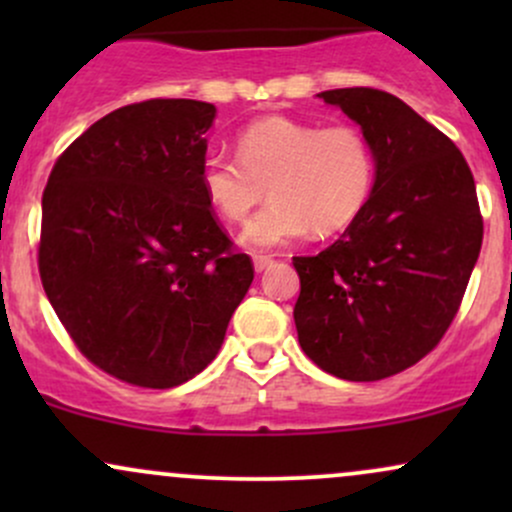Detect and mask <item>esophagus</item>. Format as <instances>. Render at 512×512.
Segmentation results:
<instances>
[{"mask_svg": "<svg viewBox=\"0 0 512 512\" xmlns=\"http://www.w3.org/2000/svg\"><path fill=\"white\" fill-rule=\"evenodd\" d=\"M274 264V260L272 257H267V255H260V257H255V272L257 274H262L264 269H269Z\"/></svg>", "mask_w": 512, "mask_h": 512, "instance_id": "esophagus-1", "label": "esophagus"}]
</instances>
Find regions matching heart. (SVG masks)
Here are the masks:
<instances>
[{
  "instance_id": "heart-1",
  "label": "heart",
  "mask_w": 512,
  "mask_h": 512,
  "mask_svg": "<svg viewBox=\"0 0 512 512\" xmlns=\"http://www.w3.org/2000/svg\"><path fill=\"white\" fill-rule=\"evenodd\" d=\"M375 156L366 134L351 125L320 127L293 117H262L240 132L238 161L209 154L199 187L226 221L240 223L269 192L240 233L250 250H269L317 233L342 231L366 207Z\"/></svg>"
}]
</instances>
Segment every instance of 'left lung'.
<instances>
[{
  "mask_svg": "<svg viewBox=\"0 0 512 512\" xmlns=\"http://www.w3.org/2000/svg\"><path fill=\"white\" fill-rule=\"evenodd\" d=\"M317 98L366 134L375 180L337 243L293 257V320L322 370L373 383L421 361L450 327L484 238L477 187L460 149L392 93L334 88Z\"/></svg>",
  "mask_w": 512,
  "mask_h": 512,
  "instance_id": "1",
  "label": "left lung"
}]
</instances>
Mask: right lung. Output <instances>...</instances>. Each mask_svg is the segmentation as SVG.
Returning a JSON list of instances; mask_svg holds the SVG:
<instances>
[{"instance_id":"obj_1","label":"right lung","mask_w":512,"mask_h":512,"mask_svg":"<svg viewBox=\"0 0 512 512\" xmlns=\"http://www.w3.org/2000/svg\"><path fill=\"white\" fill-rule=\"evenodd\" d=\"M216 108L190 98L125 105L52 168L38 267L88 361L166 390L202 373L252 284L199 187Z\"/></svg>"}]
</instances>
